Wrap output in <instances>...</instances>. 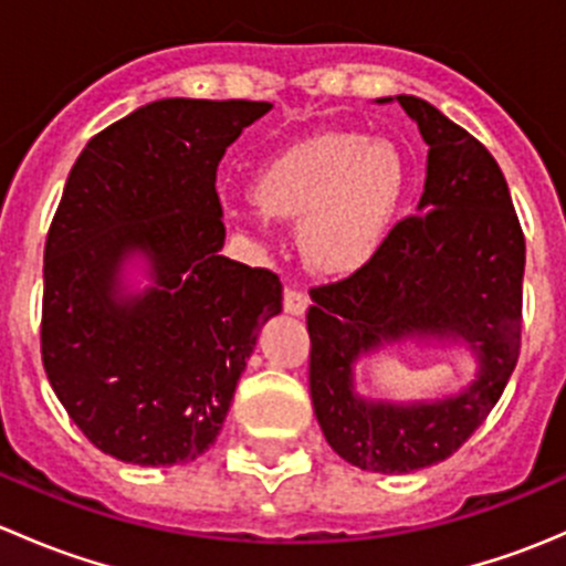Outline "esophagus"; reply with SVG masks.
Returning <instances> with one entry per match:
<instances>
[{
    "mask_svg": "<svg viewBox=\"0 0 566 566\" xmlns=\"http://www.w3.org/2000/svg\"><path fill=\"white\" fill-rule=\"evenodd\" d=\"M284 312L287 315H304L310 310V295L304 290H295V287H284Z\"/></svg>",
    "mask_w": 566,
    "mask_h": 566,
    "instance_id": "obj_1",
    "label": "esophagus"
}]
</instances>
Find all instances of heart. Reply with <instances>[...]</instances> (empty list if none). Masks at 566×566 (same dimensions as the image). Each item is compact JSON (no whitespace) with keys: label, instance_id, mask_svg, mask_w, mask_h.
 <instances>
[{"label":"heart","instance_id":"obj_1","mask_svg":"<svg viewBox=\"0 0 566 566\" xmlns=\"http://www.w3.org/2000/svg\"><path fill=\"white\" fill-rule=\"evenodd\" d=\"M408 191L402 156L384 139L358 134H319L273 158L254 180L262 213L249 224L262 230L268 219L298 224L306 265L319 276L361 273L380 256Z\"/></svg>","mask_w":566,"mask_h":566}]
</instances>
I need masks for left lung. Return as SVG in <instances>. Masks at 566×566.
I'll return each mask as SVG.
<instances>
[{
    "label": "left lung",
    "instance_id": "left-lung-1",
    "mask_svg": "<svg viewBox=\"0 0 566 566\" xmlns=\"http://www.w3.org/2000/svg\"><path fill=\"white\" fill-rule=\"evenodd\" d=\"M391 98H380L386 104ZM397 104L427 153L419 210L378 260L312 287L310 391L328 447L375 473H410L454 454L490 416L521 356L526 238L488 147L413 95ZM408 335L462 338L480 361L458 398L391 406L352 394V361Z\"/></svg>",
    "mask_w": 566,
    "mask_h": 566
}]
</instances>
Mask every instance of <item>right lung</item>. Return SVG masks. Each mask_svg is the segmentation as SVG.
<instances>
[{
  "mask_svg": "<svg viewBox=\"0 0 566 566\" xmlns=\"http://www.w3.org/2000/svg\"><path fill=\"white\" fill-rule=\"evenodd\" d=\"M265 101L164 98L95 134L67 175L43 254L40 353L78 430L130 465L208 452L262 323L282 312L268 268L221 256L216 169ZM154 281L123 296L118 265Z\"/></svg>",
  "mask_w": 566,
  "mask_h": 566,
  "instance_id": "add662e5",
  "label": "right lung"
}]
</instances>
